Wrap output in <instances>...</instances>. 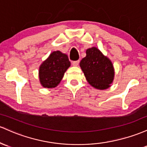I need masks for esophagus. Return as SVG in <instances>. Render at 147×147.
I'll list each match as a JSON object with an SVG mask.
<instances>
[{"label":"esophagus","mask_w":147,"mask_h":147,"mask_svg":"<svg viewBox=\"0 0 147 147\" xmlns=\"http://www.w3.org/2000/svg\"><path fill=\"white\" fill-rule=\"evenodd\" d=\"M79 62H80V61H79V60L73 61V62H72V65H73V66H75V67H76V66H78V65Z\"/></svg>","instance_id":"34e87169"}]
</instances>
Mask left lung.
I'll use <instances>...</instances> for the list:
<instances>
[{"label":"left lung","instance_id":"8db88e82","mask_svg":"<svg viewBox=\"0 0 147 147\" xmlns=\"http://www.w3.org/2000/svg\"><path fill=\"white\" fill-rule=\"evenodd\" d=\"M80 66L89 83L98 90L108 88L114 78L111 61L95 47L87 49Z\"/></svg>","mask_w":147,"mask_h":147}]
</instances>
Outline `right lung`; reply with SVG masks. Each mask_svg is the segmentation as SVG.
<instances>
[{
  "label": "right lung",
  "mask_w": 147,
  "mask_h": 147,
  "mask_svg": "<svg viewBox=\"0 0 147 147\" xmlns=\"http://www.w3.org/2000/svg\"><path fill=\"white\" fill-rule=\"evenodd\" d=\"M70 65V61L66 54L58 51L53 52L39 67V77L42 86L47 88L57 86Z\"/></svg>",
  "instance_id": "1"
}]
</instances>
